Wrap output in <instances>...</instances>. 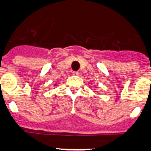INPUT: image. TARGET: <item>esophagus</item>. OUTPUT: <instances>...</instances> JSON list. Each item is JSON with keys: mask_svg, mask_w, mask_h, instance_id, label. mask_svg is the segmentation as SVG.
Listing matches in <instances>:
<instances>
[{"mask_svg": "<svg viewBox=\"0 0 151 151\" xmlns=\"http://www.w3.org/2000/svg\"><path fill=\"white\" fill-rule=\"evenodd\" d=\"M73 74L75 76H79V73L78 72H73Z\"/></svg>", "mask_w": 151, "mask_h": 151, "instance_id": "esophagus-1", "label": "esophagus"}]
</instances>
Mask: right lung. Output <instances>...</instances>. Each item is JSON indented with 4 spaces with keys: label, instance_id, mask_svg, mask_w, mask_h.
Masks as SVG:
<instances>
[{
    "label": "right lung",
    "instance_id": "1",
    "mask_svg": "<svg viewBox=\"0 0 151 151\" xmlns=\"http://www.w3.org/2000/svg\"><path fill=\"white\" fill-rule=\"evenodd\" d=\"M57 86V84H55V86Z\"/></svg>",
    "mask_w": 151,
    "mask_h": 151
}]
</instances>
